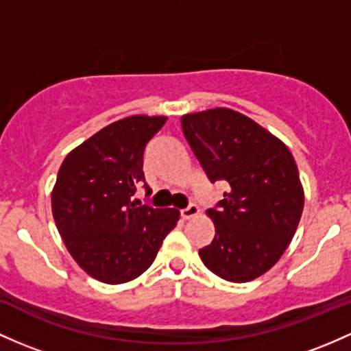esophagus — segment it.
<instances>
[{"instance_id": "1", "label": "esophagus", "mask_w": 351, "mask_h": 351, "mask_svg": "<svg viewBox=\"0 0 351 351\" xmlns=\"http://www.w3.org/2000/svg\"><path fill=\"white\" fill-rule=\"evenodd\" d=\"M198 213H199L198 206H196L195 203H190V205H188L186 208H183V210H182V218L191 219V218H195Z\"/></svg>"}]
</instances>
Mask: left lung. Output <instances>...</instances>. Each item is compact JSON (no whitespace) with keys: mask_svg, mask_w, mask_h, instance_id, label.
I'll use <instances>...</instances> for the list:
<instances>
[{"mask_svg":"<svg viewBox=\"0 0 351 351\" xmlns=\"http://www.w3.org/2000/svg\"><path fill=\"white\" fill-rule=\"evenodd\" d=\"M182 126L208 180L230 184L206 211L217 233L199 258L226 282H252L280 260L302 218L305 198L293 156L278 138L228 108L184 114Z\"/></svg>","mask_w":351,"mask_h":351,"instance_id":"obj_1","label":"left lung"}]
</instances>
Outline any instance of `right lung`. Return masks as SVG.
Wrapping results in <instances>:
<instances>
[{"mask_svg": "<svg viewBox=\"0 0 351 351\" xmlns=\"http://www.w3.org/2000/svg\"><path fill=\"white\" fill-rule=\"evenodd\" d=\"M165 117L111 123L64 158L53 188V218L68 252L93 278L118 285L155 261L180 211L153 208L132 196L145 182L143 153Z\"/></svg>", "mask_w": 351, "mask_h": 351, "instance_id": "right-lung-1", "label": "right lung"}]
</instances>
